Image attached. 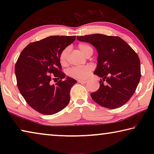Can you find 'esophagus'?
<instances>
[{
	"instance_id": "obj_1",
	"label": "esophagus",
	"mask_w": 154,
	"mask_h": 154,
	"mask_svg": "<svg viewBox=\"0 0 154 154\" xmlns=\"http://www.w3.org/2000/svg\"><path fill=\"white\" fill-rule=\"evenodd\" d=\"M78 82L82 83H86L88 82L87 80H85V79H78Z\"/></svg>"
}]
</instances>
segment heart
I'll return each mask as SVG.
<instances>
[{"mask_svg": "<svg viewBox=\"0 0 154 154\" xmlns=\"http://www.w3.org/2000/svg\"><path fill=\"white\" fill-rule=\"evenodd\" d=\"M79 48L80 51L82 52L83 55L86 56V54L88 53V51L92 50V48H90L89 45H86V44L80 43L79 44ZM69 52V48H65L63 51L61 52L60 55V62L62 65H65L67 62V58L68 54ZM91 71V66H81V67H73L69 71V75L71 77L75 78H84L87 77L89 75L90 72Z\"/></svg>", "mask_w": 154, "mask_h": 154, "instance_id": "b5f03b06", "label": "heart"}]
</instances>
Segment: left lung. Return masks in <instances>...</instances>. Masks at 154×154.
Segmentation results:
<instances>
[{
  "label": "left lung",
  "instance_id": "8db88e82",
  "mask_svg": "<svg viewBox=\"0 0 154 154\" xmlns=\"http://www.w3.org/2000/svg\"><path fill=\"white\" fill-rule=\"evenodd\" d=\"M77 38L90 43L98 51L97 66L94 74L103 80L99 89L91 93L93 100L111 109L123 106L134 94L140 82L139 56L119 36L93 34L77 36Z\"/></svg>",
  "mask_w": 154,
  "mask_h": 154
}]
</instances>
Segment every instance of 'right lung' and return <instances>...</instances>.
<instances>
[{"label": "right lung", "instance_id": "add662e5", "mask_svg": "<svg viewBox=\"0 0 154 154\" xmlns=\"http://www.w3.org/2000/svg\"><path fill=\"white\" fill-rule=\"evenodd\" d=\"M75 36H51L31 43L21 52L15 66L17 87L31 107L43 115H53L66 107L70 90L77 81L65 78L60 55ZM60 80L56 85L51 79Z\"/></svg>", "mask_w": 154, "mask_h": 154}]
</instances>
